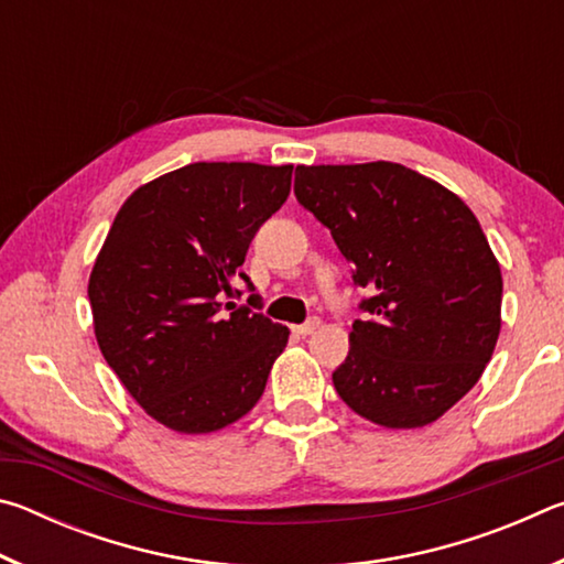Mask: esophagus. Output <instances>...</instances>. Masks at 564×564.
<instances>
[{
  "instance_id": "obj_1",
  "label": "esophagus",
  "mask_w": 564,
  "mask_h": 564,
  "mask_svg": "<svg viewBox=\"0 0 564 564\" xmlns=\"http://www.w3.org/2000/svg\"><path fill=\"white\" fill-rule=\"evenodd\" d=\"M321 328V318H308L305 323H301V326H295V333H299V336H313V333H316Z\"/></svg>"
}]
</instances>
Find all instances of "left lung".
<instances>
[{
  "instance_id": "left-lung-1",
  "label": "left lung",
  "mask_w": 564,
  "mask_h": 564,
  "mask_svg": "<svg viewBox=\"0 0 564 564\" xmlns=\"http://www.w3.org/2000/svg\"><path fill=\"white\" fill-rule=\"evenodd\" d=\"M295 198L368 289L333 386L370 423L410 431L447 413L500 336L502 273L460 196L393 161L295 169Z\"/></svg>"
}]
</instances>
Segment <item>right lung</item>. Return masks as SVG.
<instances>
[{
    "label": "right lung",
    "mask_w": 564,
    "mask_h": 564,
    "mask_svg": "<svg viewBox=\"0 0 564 564\" xmlns=\"http://www.w3.org/2000/svg\"><path fill=\"white\" fill-rule=\"evenodd\" d=\"M293 166L198 161L123 202L89 275L94 336L129 395L176 433L236 423L263 395L289 328L224 299ZM256 303V295L248 299Z\"/></svg>",
    "instance_id": "add662e5"
}]
</instances>
